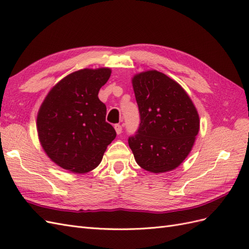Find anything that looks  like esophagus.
Instances as JSON below:
<instances>
[{
  "mask_svg": "<svg viewBox=\"0 0 249 249\" xmlns=\"http://www.w3.org/2000/svg\"><path fill=\"white\" fill-rule=\"evenodd\" d=\"M115 129H116L117 134H120L121 132H122V126H121L120 124H116L115 125Z\"/></svg>",
  "mask_w": 249,
  "mask_h": 249,
  "instance_id": "34e87169",
  "label": "esophagus"
}]
</instances>
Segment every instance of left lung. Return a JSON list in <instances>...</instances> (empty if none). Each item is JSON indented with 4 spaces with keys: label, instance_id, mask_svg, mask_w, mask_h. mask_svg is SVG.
I'll list each match as a JSON object with an SVG mask.
<instances>
[{
    "label": "left lung",
    "instance_id": "8db88e82",
    "mask_svg": "<svg viewBox=\"0 0 249 249\" xmlns=\"http://www.w3.org/2000/svg\"><path fill=\"white\" fill-rule=\"evenodd\" d=\"M132 88L141 123L128 144L146 171H172L186 160L199 131L194 103L181 85L156 70L134 75Z\"/></svg>",
    "mask_w": 249,
    "mask_h": 249
}]
</instances>
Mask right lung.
<instances>
[{"mask_svg": "<svg viewBox=\"0 0 249 249\" xmlns=\"http://www.w3.org/2000/svg\"><path fill=\"white\" fill-rule=\"evenodd\" d=\"M111 74L108 68L82 69L56 83L36 119L40 145L62 169L83 174L100 164L117 133L105 121L106 106L98 93Z\"/></svg>", "mask_w": 249, "mask_h": 249, "instance_id": "right-lung-1", "label": "right lung"}]
</instances>
